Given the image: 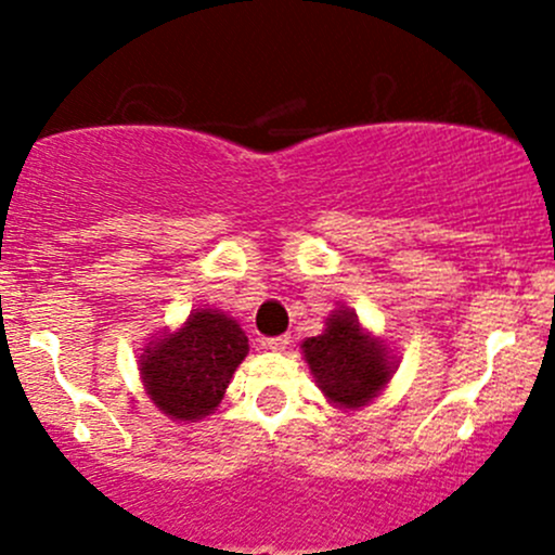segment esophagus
Here are the masks:
<instances>
[{
	"instance_id": "obj_1",
	"label": "esophagus",
	"mask_w": 555,
	"mask_h": 555,
	"mask_svg": "<svg viewBox=\"0 0 555 555\" xmlns=\"http://www.w3.org/2000/svg\"><path fill=\"white\" fill-rule=\"evenodd\" d=\"M262 346L271 351H284L289 349V335H276V338H266L262 340Z\"/></svg>"
}]
</instances>
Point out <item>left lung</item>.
<instances>
[{
	"label": "left lung",
	"mask_w": 555,
	"mask_h": 555,
	"mask_svg": "<svg viewBox=\"0 0 555 555\" xmlns=\"http://www.w3.org/2000/svg\"><path fill=\"white\" fill-rule=\"evenodd\" d=\"M324 324L322 335L304 340L306 362L333 405L357 411L389 384L395 362L386 354L384 340L362 330L354 311H333Z\"/></svg>",
	"instance_id": "obj_1"
}]
</instances>
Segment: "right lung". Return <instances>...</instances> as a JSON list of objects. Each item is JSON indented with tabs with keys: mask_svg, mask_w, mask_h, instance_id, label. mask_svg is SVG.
<instances>
[{
	"mask_svg": "<svg viewBox=\"0 0 555 555\" xmlns=\"http://www.w3.org/2000/svg\"><path fill=\"white\" fill-rule=\"evenodd\" d=\"M246 354L249 338L236 319L195 309L177 333L150 340L139 357V373L158 411L173 422H198L220 405Z\"/></svg>",
	"mask_w": 555,
	"mask_h": 555,
	"instance_id": "right-lung-1",
	"label": "right lung"
}]
</instances>
